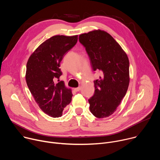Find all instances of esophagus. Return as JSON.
Masks as SVG:
<instances>
[{"label":"esophagus","mask_w":160,"mask_h":160,"mask_svg":"<svg viewBox=\"0 0 160 160\" xmlns=\"http://www.w3.org/2000/svg\"><path fill=\"white\" fill-rule=\"evenodd\" d=\"M81 90V87H78L77 88H74V90L76 91V92H78V91H80Z\"/></svg>","instance_id":"34e87169"}]
</instances>
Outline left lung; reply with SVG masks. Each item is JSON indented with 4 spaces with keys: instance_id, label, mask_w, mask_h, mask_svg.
Masks as SVG:
<instances>
[{
    "instance_id": "1",
    "label": "left lung",
    "mask_w": 160,
    "mask_h": 160,
    "mask_svg": "<svg viewBox=\"0 0 160 160\" xmlns=\"http://www.w3.org/2000/svg\"><path fill=\"white\" fill-rule=\"evenodd\" d=\"M94 72H101L94 81L95 91L88 99L90 110L98 118L115 112L125 97L129 85V61L126 53L109 33L94 30L79 35Z\"/></svg>"
}]
</instances>
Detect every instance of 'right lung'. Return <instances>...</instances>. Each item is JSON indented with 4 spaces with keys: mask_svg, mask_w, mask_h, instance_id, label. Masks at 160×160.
I'll list each match as a JSON object with an SVG mask.
<instances>
[{
    "mask_svg": "<svg viewBox=\"0 0 160 160\" xmlns=\"http://www.w3.org/2000/svg\"><path fill=\"white\" fill-rule=\"evenodd\" d=\"M78 35H56L43 42L27 64L28 87L40 108L53 118L62 116L64 108L72 101L73 94L62 81L60 62L77 42ZM59 81V80H58Z\"/></svg>",
    "mask_w": 160,
    "mask_h": 160,
    "instance_id": "1",
    "label": "right lung"
}]
</instances>
